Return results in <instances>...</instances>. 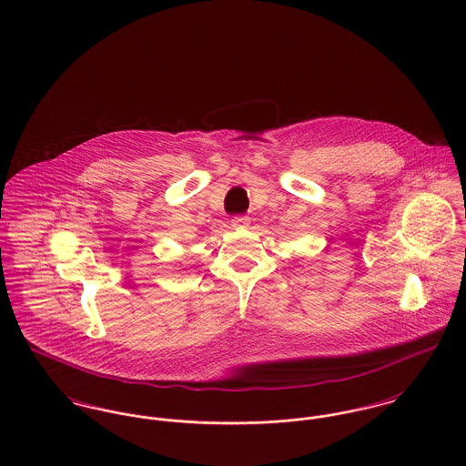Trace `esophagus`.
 <instances>
[{"instance_id":"34e87169","label":"esophagus","mask_w":466,"mask_h":466,"mask_svg":"<svg viewBox=\"0 0 466 466\" xmlns=\"http://www.w3.org/2000/svg\"><path fill=\"white\" fill-rule=\"evenodd\" d=\"M249 224H251V218L246 217V215H240V217H233V218H231V226H233L235 229H248Z\"/></svg>"}]
</instances>
